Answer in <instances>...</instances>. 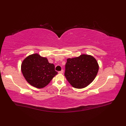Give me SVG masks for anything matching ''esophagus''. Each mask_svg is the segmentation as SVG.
Segmentation results:
<instances>
[{
  "instance_id": "34e87169",
  "label": "esophagus",
  "mask_w": 126,
  "mask_h": 126,
  "mask_svg": "<svg viewBox=\"0 0 126 126\" xmlns=\"http://www.w3.org/2000/svg\"><path fill=\"white\" fill-rule=\"evenodd\" d=\"M63 70H62L61 71H59L58 73H59V74H63Z\"/></svg>"
}]
</instances>
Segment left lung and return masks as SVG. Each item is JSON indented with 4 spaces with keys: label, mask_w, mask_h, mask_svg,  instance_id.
<instances>
[{
    "label": "left lung",
    "mask_w": 126,
    "mask_h": 126,
    "mask_svg": "<svg viewBox=\"0 0 126 126\" xmlns=\"http://www.w3.org/2000/svg\"><path fill=\"white\" fill-rule=\"evenodd\" d=\"M64 76L70 84L75 88H85L96 78L99 64L93 56L82 54L72 58H68Z\"/></svg>",
    "instance_id": "left-lung-1"
}]
</instances>
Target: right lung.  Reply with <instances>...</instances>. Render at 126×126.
I'll use <instances>...</instances> for the list:
<instances>
[{"mask_svg": "<svg viewBox=\"0 0 126 126\" xmlns=\"http://www.w3.org/2000/svg\"><path fill=\"white\" fill-rule=\"evenodd\" d=\"M21 70L26 80L37 88L45 87L58 74L54 64L37 53L26 57L21 63Z\"/></svg>", "mask_w": 126, "mask_h": 126, "instance_id": "add662e5", "label": "right lung"}]
</instances>
